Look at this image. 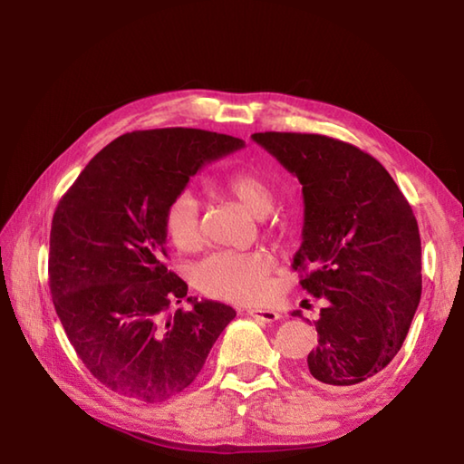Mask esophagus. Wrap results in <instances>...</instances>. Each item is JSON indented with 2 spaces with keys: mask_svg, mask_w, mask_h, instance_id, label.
Returning <instances> with one entry per match:
<instances>
[{
  "mask_svg": "<svg viewBox=\"0 0 464 464\" xmlns=\"http://www.w3.org/2000/svg\"><path fill=\"white\" fill-rule=\"evenodd\" d=\"M253 319L257 321H265V323H273L279 319V313L273 311V309H261V307H255V309H249L247 311Z\"/></svg>",
  "mask_w": 464,
  "mask_h": 464,
  "instance_id": "34e87169",
  "label": "esophagus"
}]
</instances>
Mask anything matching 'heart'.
<instances>
[{
    "mask_svg": "<svg viewBox=\"0 0 464 464\" xmlns=\"http://www.w3.org/2000/svg\"><path fill=\"white\" fill-rule=\"evenodd\" d=\"M217 189L237 199L255 217L269 215L275 203L271 183L263 175L239 169L217 181ZM283 219L275 217L271 227H281ZM163 229L175 249L193 251L201 243L199 205L195 197L181 193L167 205L163 213ZM273 261L261 251H219L197 265L195 285L209 297L253 303L265 297L269 289Z\"/></svg>",
    "mask_w": 464,
    "mask_h": 464,
    "instance_id": "obj_1",
    "label": "heart"
}]
</instances>
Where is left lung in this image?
I'll use <instances>...</instances> for the list:
<instances>
[{
  "label": "left lung",
  "instance_id": "obj_1",
  "mask_svg": "<svg viewBox=\"0 0 464 464\" xmlns=\"http://www.w3.org/2000/svg\"><path fill=\"white\" fill-rule=\"evenodd\" d=\"M253 141L303 185V243L291 267L323 301L319 344L303 377L347 391L387 367L415 317L422 291L415 213L389 171L351 143L279 131L253 133Z\"/></svg>",
  "mask_w": 464,
  "mask_h": 464
}]
</instances>
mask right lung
<instances>
[{"label": "right lung", "mask_w": 464, "mask_h": 464, "mask_svg": "<svg viewBox=\"0 0 464 464\" xmlns=\"http://www.w3.org/2000/svg\"><path fill=\"white\" fill-rule=\"evenodd\" d=\"M223 133L165 127L117 137L59 199L49 235V289L69 343L117 395L163 402L185 391L235 319L229 304L187 296L167 269L163 213L205 163L241 150Z\"/></svg>", "instance_id": "right-lung-1"}]
</instances>
